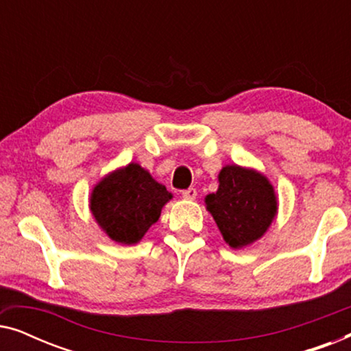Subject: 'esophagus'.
Returning <instances> with one entry per match:
<instances>
[{
    "label": "esophagus",
    "mask_w": 351,
    "mask_h": 351,
    "mask_svg": "<svg viewBox=\"0 0 351 351\" xmlns=\"http://www.w3.org/2000/svg\"><path fill=\"white\" fill-rule=\"evenodd\" d=\"M196 195H198L196 189H186V190L182 191V198L189 199V201H193L196 198Z\"/></svg>",
    "instance_id": "34e87169"
}]
</instances>
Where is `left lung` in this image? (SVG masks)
Returning <instances> with one entry per match:
<instances>
[{"instance_id": "1", "label": "left lung", "mask_w": 351, "mask_h": 351, "mask_svg": "<svg viewBox=\"0 0 351 351\" xmlns=\"http://www.w3.org/2000/svg\"><path fill=\"white\" fill-rule=\"evenodd\" d=\"M204 204L232 249L258 241L278 214L275 186L268 177L239 165L220 169L219 189L206 196Z\"/></svg>"}]
</instances>
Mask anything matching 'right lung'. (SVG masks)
Wrapping results in <instances>:
<instances>
[{
	"label": "right lung",
	"mask_w": 351,
	"mask_h": 351,
	"mask_svg": "<svg viewBox=\"0 0 351 351\" xmlns=\"http://www.w3.org/2000/svg\"><path fill=\"white\" fill-rule=\"evenodd\" d=\"M171 199L172 193L150 172L138 162H129L108 172L94 185L89 210L110 239L131 246L158 222L161 209Z\"/></svg>",
	"instance_id": "1"
}]
</instances>
